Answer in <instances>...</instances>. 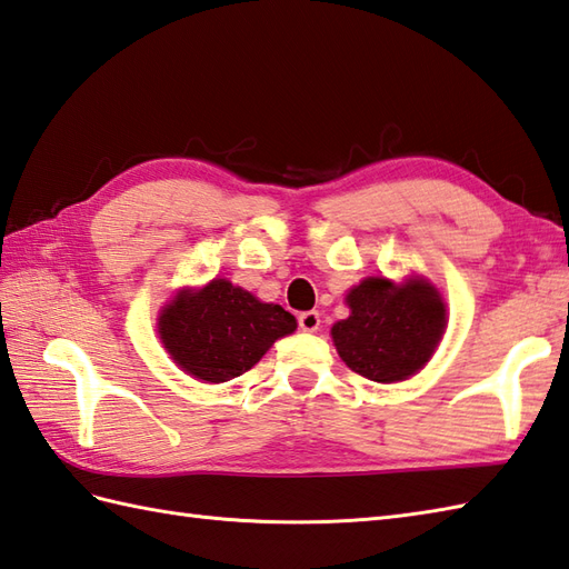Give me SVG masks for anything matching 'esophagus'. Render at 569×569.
<instances>
[{
    "label": "esophagus",
    "instance_id": "1",
    "mask_svg": "<svg viewBox=\"0 0 569 569\" xmlns=\"http://www.w3.org/2000/svg\"><path fill=\"white\" fill-rule=\"evenodd\" d=\"M297 321H299L301 331L313 333V331H319V328H321V313L319 311H305V313H299Z\"/></svg>",
    "mask_w": 569,
    "mask_h": 569
}]
</instances>
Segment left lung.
<instances>
[{
  "label": "left lung",
  "mask_w": 569,
  "mask_h": 569,
  "mask_svg": "<svg viewBox=\"0 0 569 569\" xmlns=\"http://www.w3.org/2000/svg\"><path fill=\"white\" fill-rule=\"evenodd\" d=\"M346 299L350 317L331 328L333 343L348 368L372 382L419 372L446 331L443 299L423 280L368 277Z\"/></svg>",
  "instance_id": "left-lung-1"
}]
</instances>
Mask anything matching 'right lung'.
Masks as SVG:
<instances>
[{
  "label": "right lung",
  "mask_w": 569,
  "mask_h": 569,
  "mask_svg": "<svg viewBox=\"0 0 569 569\" xmlns=\"http://www.w3.org/2000/svg\"><path fill=\"white\" fill-rule=\"evenodd\" d=\"M297 321L280 305H262L229 280L182 292L158 323L160 340L184 372L204 382H229L256 365Z\"/></svg>",
  "instance_id": "1"
}]
</instances>
